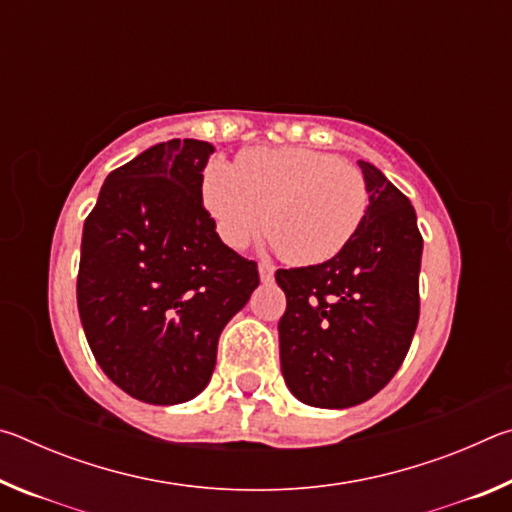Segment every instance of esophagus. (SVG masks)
<instances>
[{
    "label": "esophagus",
    "instance_id": "esophagus-1",
    "mask_svg": "<svg viewBox=\"0 0 512 512\" xmlns=\"http://www.w3.org/2000/svg\"><path fill=\"white\" fill-rule=\"evenodd\" d=\"M273 273H275V268L268 262L259 264V277H262V282H273Z\"/></svg>",
    "mask_w": 512,
    "mask_h": 512
}]
</instances>
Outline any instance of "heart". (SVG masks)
Returning a JSON list of instances; mask_svg holds the SVG:
<instances>
[{
    "label": "heart",
    "mask_w": 512,
    "mask_h": 512,
    "mask_svg": "<svg viewBox=\"0 0 512 512\" xmlns=\"http://www.w3.org/2000/svg\"><path fill=\"white\" fill-rule=\"evenodd\" d=\"M201 192L225 246L244 248L266 221L268 246L298 266L339 255L368 212L366 178L352 162L298 146L248 149L235 167L212 162Z\"/></svg>",
    "instance_id": "b5f03b06"
}]
</instances>
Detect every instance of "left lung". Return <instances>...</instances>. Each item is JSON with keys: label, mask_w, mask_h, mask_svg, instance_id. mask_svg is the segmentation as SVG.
Returning a JSON list of instances; mask_svg holds the SVG:
<instances>
[{"label": "left lung", "mask_w": 512, "mask_h": 512, "mask_svg": "<svg viewBox=\"0 0 512 512\" xmlns=\"http://www.w3.org/2000/svg\"><path fill=\"white\" fill-rule=\"evenodd\" d=\"M368 212L339 255L280 268L287 296L280 363L289 391L320 409L377 395L411 348L420 318L422 235L409 198L375 164L359 160Z\"/></svg>", "instance_id": "left-lung-1"}]
</instances>
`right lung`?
<instances>
[{
	"mask_svg": "<svg viewBox=\"0 0 512 512\" xmlns=\"http://www.w3.org/2000/svg\"><path fill=\"white\" fill-rule=\"evenodd\" d=\"M212 153L201 140L151 146L108 173L83 225L85 339L112 384L146 404L187 402L210 384L223 327L259 284L203 207Z\"/></svg>",
	"mask_w": 512,
	"mask_h": 512,
	"instance_id": "1",
	"label": "right lung"
}]
</instances>
